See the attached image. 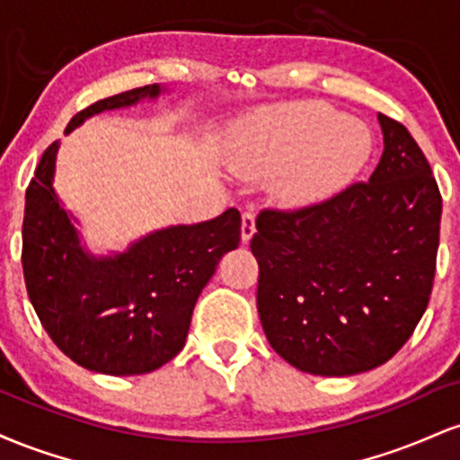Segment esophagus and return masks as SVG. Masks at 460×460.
I'll return each instance as SVG.
<instances>
[{
    "instance_id": "1",
    "label": "esophagus",
    "mask_w": 460,
    "mask_h": 460,
    "mask_svg": "<svg viewBox=\"0 0 460 460\" xmlns=\"http://www.w3.org/2000/svg\"><path fill=\"white\" fill-rule=\"evenodd\" d=\"M255 216L251 212L242 214V242H248L252 235H255Z\"/></svg>"
}]
</instances>
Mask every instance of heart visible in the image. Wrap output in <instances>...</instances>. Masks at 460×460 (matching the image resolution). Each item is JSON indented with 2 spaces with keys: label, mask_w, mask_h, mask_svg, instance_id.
<instances>
[{
  "label": "heart",
  "mask_w": 460,
  "mask_h": 460,
  "mask_svg": "<svg viewBox=\"0 0 460 460\" xmlns=\"http://www.w3.org/2000/svg\"><path fill=\"white\" fill-rule=\"evenodd\" d=\"M374 151L366 125L324 103H285L246 116L235 129L229 164L248 179L281 177L289 208H311L340 194Z\"/></svg>",
  "instance_id": "heart-1"
}]
</instances>
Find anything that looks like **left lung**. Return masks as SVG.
<instances>
[{
  "label": "left lung",
  "mask_w": 460,
  "mask_h": 460,
  "mask_svg": "<svg viewBox=\"0 0 460 460\" xmlns=\"http://www.w3.org/2000/svg\"><path fill=\"white\" fill-rule=\"evenodd\" d=\"M383 155L367 183L298 212H261L251 251L257 311L289 366L352 376L389 361L429 307L441 194L404 125L378 114Z\"/></svg>",
  "instance_id": "left-lung-1"
}]
</instances>
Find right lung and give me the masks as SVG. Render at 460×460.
<instances>
[{
  "label": "right lung",
  "instance_id": "obj_1",
  "mask_svg": "<svg viewBox=\"0 0 460 460\" xmlns=\"http://www.w3.org/2000/svg\"><path fill=\"white\" fill-rule=\"evenodd\" d=\"M171 94L162 84L102 99L68 120V136L93 116ZM60 140L40 157L25 192L23 277L40 324L77 366L110 376L162 367L186 346L192 309L225 252L240 244L242 218L168 225L123 251L93 252L79 220L54 188Z\"/></svg>",
  "mask_w": 460,
  "mask_h": 460
}]
</instances>
